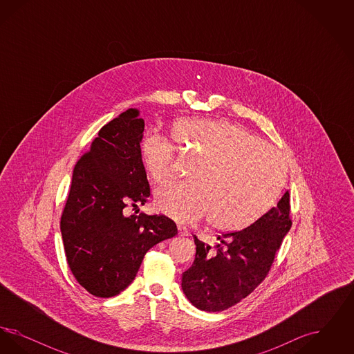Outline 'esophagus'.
<instances>
[{
    "mask_svg": "<svg viewBox=\"0 0 354 354\" xmlns=\"http://www.w3.org/2000/svg\"><path fill=\"white\" fill-rule=\"evenodd\" d=\"M178 232H179V235L180 236H188V230L183 227V225H178Z\"/></svg>",
    "mask_w": 354,
    "mask_h": 354,
    "instance_id": "esophagus-1",
    "label": "esophagus"
}]
</instances>
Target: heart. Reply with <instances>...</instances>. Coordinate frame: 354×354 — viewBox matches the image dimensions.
Returning <instances> with one entry per match:
<instances>
[{"label": "heart", "mask_w": 354, "mask_h": 354, "mask_svg": "<svg viewBox=\"0 0 354 354\" xmlns=\"http://www.w3.org/2000/svg\"><path fill=\"white\" fill-rule=\"evenodd\" d=\"M171 135L183 150L201 158L189 171V182L155 194L158 209L174 220L192 223L208 216L216 230H241L264 215L286 185L281 153L230 120L183 119ZM140 158L155 183L172 176L176 155L166 135L155 130L143 135Z\"/></svg>", "instance_id": "heart-1"}]
</instances>
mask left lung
Masks as SVG:
<instances>
[{"instance_id":"1","label":"left lung","mask_w":354,"mask_h":354,"mask_svg":"<svg viewBox=\"0 0 354 354\" xmlns=\"http://www.w3.org/2000/svg\"><path fill=\"white\" fill-rule=\"evenodd\" d=\"M289 192L250 227L218 236L215 248L196 236V254L182 277L189 303L201 310L220 312L245 299L268 274L274 254L290 230Z\"/></svg>"}]
</instances>
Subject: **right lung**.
<instances>
[{
  "label": "right lung",
  "instance_id": "1",
  "mask_svg": "<svg viewBox=\"0 0 354 354\" xmlns=\"http://www.w3.org/2000/svg\"><path fill=\"white\" fill-rule=\"evenodd\" d=\"M143 131L139 110H126L102 127L73 171L61 234L74 277L97 297L124 290L146 252L178 234L163 215H129L150 196L140 158Z\"/></svg>",
  "mask_w": 354,
  "mask_h": 354
}]
</instances>
